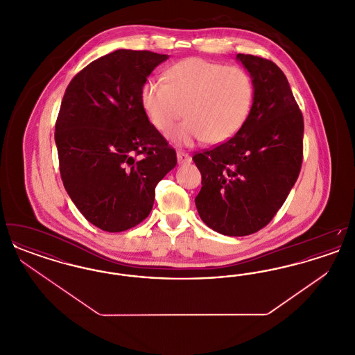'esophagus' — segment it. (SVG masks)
<instances>
[{
	"instance_id": "34e87169",
	"label": "esophagus",
	"mask_w": 355,
	"mask_h": 355,
	"mask_svg": "<svg viewBox=\"0 0 355 355\" xmlns=\"http://www.w3.org/2000/svg\"><path fill=\"white\" fill-rule=\"evenodd\" d=\"M177 159H178L180 165H186V164L191 162V157L187 153L182 152V150L177 152Z\"/></svg>"
}]
</instances>
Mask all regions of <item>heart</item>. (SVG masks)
<instances>
[{
	"label": "heart",
	"mask_w": 355,
	"mask_h": 355,
	"mask_svg": "<svg viewBox=\"0 0 355 355\" xmlns=\"http://www.w3.org/2000/svg\"><path fill=\"white\" fill-rule=\"evenodd\" d=\"M141 105L153 125L168 133L184 116L189 119L174 132L181 144L230 139L249 117L254 98L250 74L236 65L191 57L168 69V81L150 77L141 87Z\"/></svg>",
	"instance_id": "b5f03b06"
}]
</instances>
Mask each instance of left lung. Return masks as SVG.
Returning <instances> with one entry per match:
<instances>
[{"instance_id":"left-lung-1","label":"left lung","mask_w":355,"mask_h":355,"mask_svg":"<svg viewBox=\"0 0 355 355\" xmlns=\"http://www.w3.org/2000/svg\"><path fill=\"white\" fill-rule=\"evenodd\" d=\"M249 71V117L229 141L193 157L202 175L196 197L201 220L223 236L265 227L286 201L304 158V117L286 76L272 61L236 54Z\"/></svg>"}]
</instances>
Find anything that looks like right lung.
I'll return each mask as SVG.
<instances>
[{
    "label": "right lung",
    "mask_w": 355,
    "mask_h": 355,
    "mask_svg": "<svg viewBox=\"0 0 355 355\" xmlns=\"http://www.w3.org/2000/svg\"><path fill=\"white\" fill-rule=\"evenodd\" d=\"M168 58L149 51L109 53L77 73L64 94L54 133L61 178L85 218L103 232L145 220L155 186L177 165L175 150L139 97Z\"/></svg>",
    "instance_id": "add662e5"
}]
</instances>
